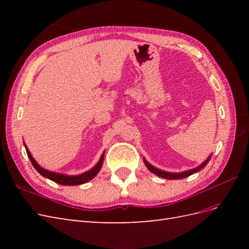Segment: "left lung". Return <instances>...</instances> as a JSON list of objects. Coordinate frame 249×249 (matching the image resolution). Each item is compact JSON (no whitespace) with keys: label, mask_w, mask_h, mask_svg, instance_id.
Returning a JSON list of instances; mask_svg holds the SVG:
<instances>
[{"label":"left lung","mask_w":249,"mask_h":249,"mask_svg":"<svg viewBox=\"0 0 249 249\" xmlns=\"http://www.w3.org/2000/svg\"><path fill=\"white\" fill-rule=\"evenodd\" d=\"M212 156V155H211ZM211 156L208 158V159L203 162L202 164H200L199 166H197L196 168H193V169H190V170H187V171H184V172H178V173H173V172H166V171H163V170H160L158 169L156 167H154L153 165H150L145 159H143V161H144V164L145 166L147 167V169L150 171L155 173L156 176L160 177V178H168V179H178V178H187L189 177L191 175H193V173L197 172L199 170H201L203 167L206 166V165L209 163L210 159H211Z\"/></svg>","instance_id":"1"}]
</instances>
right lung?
Masks as SVG:
<instances>
[{"label":"right lung","instance_id":"add662e5","mask_svg":"<svg viewBox=\"0 0 249 249\" xmlns=\"http://www.w3.org/2000/svg\"><path fill=\"white\" fill-rule=\"evenodd\" d=\"M25 147H26L27 155L29 157L30 161H31L34 168L38 171L41 176H43L47 178H50L51 180H53V182H55L60 185H64V186H76V185H81V184H84V183L88 182V180L93 178L97 175V173H99L100 169L102 168L103 162H104L105 153H103L101 159L99 160V162L96 163V165L93 168H91L84 173H81V175H78V176H66V175H61V173L53 172V171L42 168L40 165L37 164V162L34 160V158L32 157L31 153H30V150L27 148L26 144H25Z\"/></svg>","mask_w":249,"mask_h":249}]
</instances>
